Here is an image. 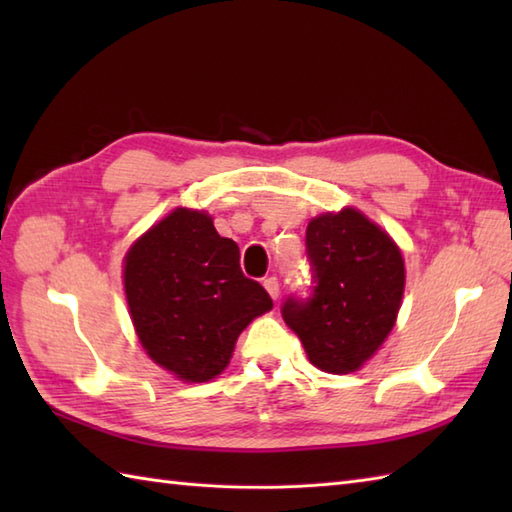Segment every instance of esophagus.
<instances>
[{"mask_svg":"<svg viewBox=\"0 0 512 512\" xmlns=\"http://www.w3.org/2000/svg\"><path fill=\"white\" fill-rule=\"evenodd\" d=\"M264 288H266V292L273 299H277L279 297V281H277V277H268V279H264Z\"/></svg>","mask_w":512,"mask_h":512,"instance_id":"1","label":"esophagus"}]
</instances>
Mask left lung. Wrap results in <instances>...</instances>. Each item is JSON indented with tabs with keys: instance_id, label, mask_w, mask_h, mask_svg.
Returning <instances> with one entry per match:
<instances>
[{
	"instance_id": "1",
	"label": "left lung",
	"mask_w": 512,
	"mask_h": 512,
	"mask_svg": "<svg viewBox=\"0 0 512 512\" xmlns=\"http://www.w3.org/2000/svg\"><path fill=\"white\" fill-rule=\"evenodd\" d=\"M312 268L308 297L281 306L314 367L350 374L372 358L396 323L405 262L383 228L356 209L323 213L306 231Z\"/></svg>"
}]
</instances>
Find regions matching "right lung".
Segmentation results:
<instances>
[{"label": "right lung", "mask_w": 512, "mask_h": 512, "mask_svg": "<svg viewBox=\"0 0 512 512\" xmlns=\"http://www.w3.org/2000/svg\"><path fill=\"white\" fill-rule=\"evenodd\" d=\"M123 281L145 352L187 383L222 374L237 336L273 308L204 211L176 209L151 226L125 255Z\"/></svg>", "instance_id": "1"}]
</instances>
